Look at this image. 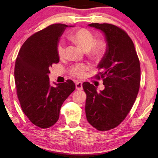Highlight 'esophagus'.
I'll return each mask as SVG.
<instances>
[{
	"label": "esophagus",
	"mask_w": 158,
	"mask_h": 158,
	"mask_svg": "<svg viewBox=\"0 0 158 158\" xmlns=\"http://www.w3.org/2000/svg\"><path fill=\"white\" fill-rule=\"evenodd\" d=\"M76 87L77 89L82 90V83L81 82H77L76 83Z\"/></svg>",
	"instance_id": "obj_1"
}]
</instances>
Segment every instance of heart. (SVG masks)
Here are the masks:
<instances>
[{
	"mask_svg": "<svg viewBox=\"0 0 158 158\" xmlns=\"http://www.w3.org/2000/svg\"><path fill=\"white\" fill-rule=\"evenodd\" d=\"M69 38L81 46L82 50L86 51L87 55L92 59H100L106 52L108 45L104 38H95L94 33L87 28H82L73 31L69 35ZM56 53L60 59L65 56L66 48L63 42L58 43ZM87 70L88 66L86 64H76L70 69V74L77 78H82L86 75Z\"/></svg>",
	"mask_w": 158,
	"mask_h": 158,
	"instance_id": "b5f03b06",
	"label": "heart"
}]
</instances>
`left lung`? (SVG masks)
Listing matches in <instances>:
<instances>
[{
    "instance_id": "8db88e82",
    "label": "left lung",
    "mask_w": 158,
    "mask_h": 158,
    "mask_svg": "<svg viewBox=\"0 0 158 158\" xmlns=\"http://www.w3.org/2000/svg\"><path fill=\"white\" fill-rule=\"evenodd\" d=\"M89 26L104 33L108 48L98 66L102 71L94 76L102 79L104 89L97 92L92 84H82L87 95L85 113L92 127L108 131L125 120L135 102L140 87V62L133 41L122 28L106 23Z\"/></svg>"
}]
</instances>
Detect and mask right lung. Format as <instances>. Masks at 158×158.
<instances>
[{
  "instance_id": "right-lung-1",
  "label": "right lung",
  "mask_w": 158,
  "mask_h": 158,
  "mask_svg": "<svg viewBox=\"0 0 158 158\" xmlns=\"http://www.w3.org/2000/svg\"><path fill=\"white\" fill-rule=\"evenodd\" d=\"M68 26L55 24L31 35L18 53L15 82L21 108L33 125L49 128L57 122L62 104L76 85L71 80L50 86V67L57 64L59 38Z\"/></svg>"
}]
</instances>
